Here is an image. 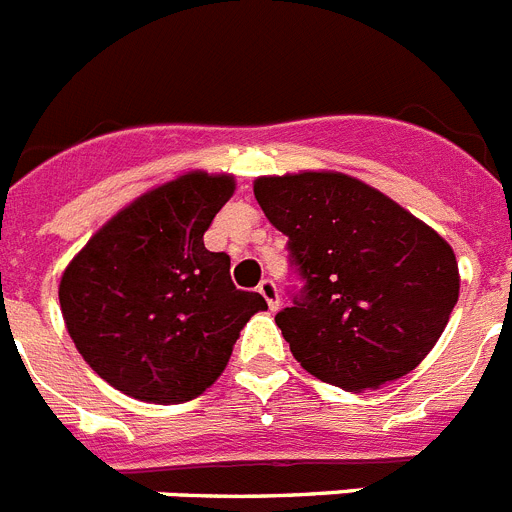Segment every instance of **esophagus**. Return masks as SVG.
Listing matches in <instances>:
<instances>
[{"instance_id":"34e87169","label":"esophagus","mask_w":512,"mask_h":512,"mask_svg":"<svg viewBox=\"0 0 512 512\" xmlns=\"http://www.w3.org/2000/svg\"><path fill=\"white\" fill-rule=\"evenodd\" d=\"M259 292L266 300V305H269V310H279V287L274 279H264V282L259 284Z\"/></svg>"}]
</instances>
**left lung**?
I'll return each mask as SVG.
<instances>
[{
    "instance_id": "8db88e82",
    "label": "left lung",
    "mask_w": 512,
    "mask_h": 512,
    "mask_svg": "<svg viewBox=\"0 0 512 512\" xmlns=\"http://www.w3.org/2000/svg\"><path fill=\"white\" fill-rule=\"evenodd\" d=\"M253 194L300 279L274 320L302 369L351 392L413 372L459 300L449 243L346 174L264 176Z\"/></svg>"
}]
</instances>
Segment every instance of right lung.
Here are the masks:
<instances>
[{
    "label": "right lung",
    "mask_w": 512,
    "mask_h": 512,
    "mask_svg": "<svg viewBox=\"0 0 512 512\" xmlns=\"http://www.w3.org/2000/svg\"><path fill=\"white\" fill-rule=\"evenodd\" d=\"M233 176H182L143 194L104 225L63 271L58 300L79 354L115 390L179 405L210 387L259 292L230 279V256L205 233Z\"/></svg>",
    "instance_id": "right-lung-1"
}]
</instances>
